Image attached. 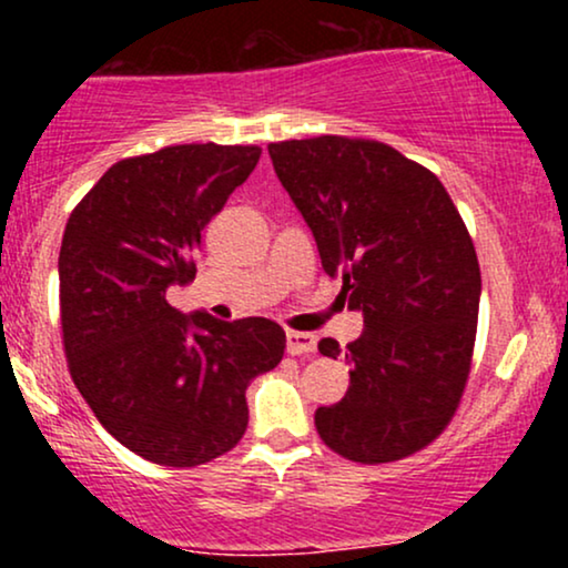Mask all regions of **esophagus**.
<instances>
[{
  "label": "esophagus",
  "mask_w": 568,
  "mask_h": 568,
  "mask_svg": "<svg viewBox=\"0 0 568 568\" xmlns=\"http://www.w3.org/2000/svg\"><path fill=\"white\" fill-rule=\"evenodd\" d=\"M285 349H288V355H310V352L317 349V336L304 334V331H288L285 334Z\"/></svg>",
  "instance_id": "34e87169"
}]
</instances>
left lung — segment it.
<instances>
[{"label": "left lung", "instance_id": "obj_1", "mask_svg": "<svg viewBox=\"0 0 568 568\" xmlns=\"http://www.w3.org/2000/svg\"><path fill=\"white\" fill-rule=\"evenodd\" d=\"M285 192L342 277L363 334L347 344L349 389L315 410L331 452L379 465L419 452L452 422L478 328L480 266L438 175L387 143L344 135L270 143ZM323 355L342 352L334 338Z\"/></svg>", "mask_w": 568, "mask_h": 568}]
</instances>
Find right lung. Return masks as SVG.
I'll return each instance as SVG.
<instances>
[{
    "instance_id": "1",
    "label": "right lung",
    "mask_w": 568,
    "mask_h": 568,
    "mask_svg": "<svg viewBox=\"0 0 568 568\" xmlns=\"http://www.w3.org/2000/svg\"><path fill=\"white\" fill-rule=\"evenodd\" d=\"M258 158V146L181 143L120 160L63 232L71 379L106 433L154 465L197 467L237 446L247 384L283 361L275 321L184 315L165 298L197 275L202 230Z\"/></svg>"
}]
</instances>
